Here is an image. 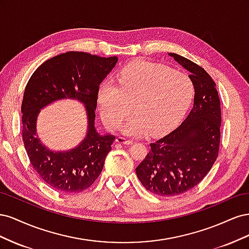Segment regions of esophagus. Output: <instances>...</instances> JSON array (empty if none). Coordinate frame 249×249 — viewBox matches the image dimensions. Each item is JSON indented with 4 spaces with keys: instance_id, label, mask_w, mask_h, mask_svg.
<instances>
[{
    "instance_id": "1",
    "label": "esophagus",
    "mask_w": 249,
    "mask_h": 249,
    "mask_svg": "<svg viewBox=\"0 0 249 249\" xmlns=\"http://www.w3.org/2000/svg\"><path fill=\"white\" fill-rule=\"evenodd\" d=\"M116 142H118V143H122V144H125V145H131V144H133V143H134V141H133V140H131V139H126V138L122 137V136H119V137H117V138H116Z\"/></svg>"
}]
</instances>
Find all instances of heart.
<instances>
[{"label":"heart","mask_w":249,"mask_h":249,"mask_svg":"<svg viewBox=\"0 0 249 249\" xmlns=\"http://www.w3.org/2000/svg\"><path fill=\"white\" fill-rule=\"evenodd\" d=\"M193 99V84L186 73L167 66L136 60L117 74L116 83L106 80L97 89L101 116L109 129H116L135 114L123 131L131 136L161 135L178 124Z\"/></svg>","instance_id":"heart-1"}]
</instances>
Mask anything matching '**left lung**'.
Masks as SVG:
<instances>
[{
  "label": "left lung",
  "mask_w": 249,
  "mask_h": 249,
  "mask_svg": "<svg viewBox=\"0 0 249 249\" xmlns=\"http://www.w3.org/2000/svg\"><path fill=\"white\" fill-rule=\"evenodd\" d=\"M190 72L193 107L183 124L150 143V150L136 168L141 184L160 196H175L192 189L217 159L221 110L216 84L210 74L183 56L168 53Z\"/></svg>",
  "instance_id": "obj_1"
}]
</instances>
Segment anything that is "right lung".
<instances>
[{
    "mask_svg": "<svg viewBox=\"0 0 249 249\" xmlns=\"http://www.w3.org/2000/svg\"><path fill=\"white\" fill-rule=\"evenodd\" d=\"M117 61L116 56L67 52L47 60L30 78L21 103L22 141L33 168L53 189L79 193L101 175L115 136L101 135L94 126L97 89ZM66 98L85 105L88 133L76 148L56 152L41 142L36 122L41 108Z\"/></svg>",
    "mask_w": 249,
    "mask_h": 249,
    "instance_id": "obj_1",
    "label": "right lung"
}]
</instances>
